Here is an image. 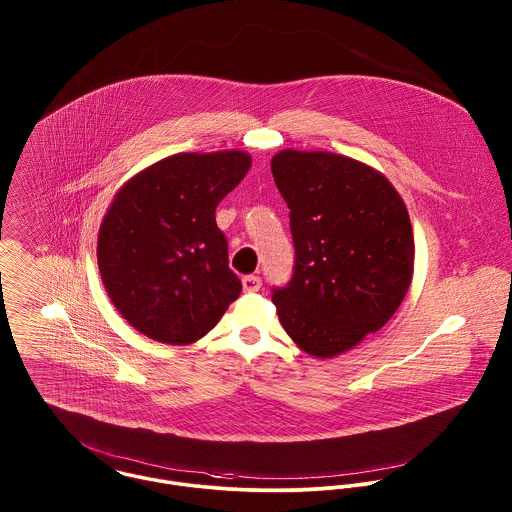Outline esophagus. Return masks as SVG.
Returning <instances> with one entry per match:
<instances>
[{
    "mask_svg": "<svg viewBox=\"0 0 512 512\" xmlns=\"http://www.w3.org/2000/svg\"><path fill=\"white\" fill-rule=\"evenodd\" d=\"M242 288H244V292L246 293L258 292V290L262 288V280H260V276H254V274L244 276V278H242Z\"/></svg>",
    "mask_w": 512,
    "mask_h": 512,
    "instance_id": "34e87169",
    "label": "esophagus"
}]
</instances>
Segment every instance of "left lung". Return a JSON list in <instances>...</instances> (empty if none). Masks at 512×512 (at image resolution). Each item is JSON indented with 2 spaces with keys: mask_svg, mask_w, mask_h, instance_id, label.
Instances as JSON below:
<instances>
[{
  "mask_svg": "<svg viewBox=\"0 0 512 512\" xmlns=\"http://www.w3.org/2000/svg\"><path fill=\"white\" fill-rule=\"evenodd\" d=\"M274 181L290 207L295 262L272 290L286 333L309 355L335 357L396 313L414 272L404 201L378 171L325 151H280Z\"/></svg>",
  "mask_w": 512,
  "mask_h": 512,
  "instance_id": "obj_1",
  "label": "left lung"
}]
</instances>
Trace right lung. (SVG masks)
Returning <instances> with one entry per match:
<instances>
[{
	"mask_svg": "<svg viewBox=\"0 0 512 512\" xmlns=\"http://www.w3.org/2000/svg\"><path fill=\"white\" fill-rule=\"evenodd\" d=\"M248 169L244 151L179 153L116 195L98 234V268L116 309L149 339H201L242 292L215 211Z\"/></svg>",
	"mask_w": 512,
	"mask_h": 512,
	"instance_id": "add662e5",
	"label": "right lung"
}]
</instances>
